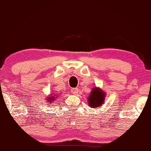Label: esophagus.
<instances>
[{
	"mask_svg": "<svg viewBox=\"0 0 151 151\" xmlns=\"http://www.w3.org/2000/svg\"><path fill=\"white\" fill-rule=\"evenodd\" d=\"M71 92L74 94H77L78 93V88H74L71 89Z\"/></svg>",
	"mask_w": 151,
	"mask_h": 151,
	"instance_id": "esophagus-1",
	"label": "esophagus"
}]
</instances>
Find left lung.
<instances>
[{
	"mask_svg": "<svg viewBox=\"0 0 151 151\" xmlns=\"http://www.w3.org/2000/svg\"><path fill=\"white\" fill-rule=\"evenodd\" d=\"M105 94L104 92L97 88L91 92L88 99V105L90 107L96 108L97 106L103 105V101L105 100Z\"/></svg>",
	"mask_w": 151,
	"mask_h": 151,
	"instance_id": "8db88e82",
	"label": "left lung"
}]
</instances>
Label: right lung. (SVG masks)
<instances>
[{
	"instance_id": "add662e5",
	"label": "right lung",
	"mask_w": 151,
	"mask_h": 151,
	"mask_svg": "<svg viewBox=\"0 0 151 151\" xmlns=\"http://www.w3.org/2000/svg\"><path fill=\"white\" fill-rule=\"evenodd\" d=\"M47 99H48V103H51L52 101H54V100H55V97H53L52 96L51 97L48 96V98H47Z\"/></svg>"
}]
</instances>
